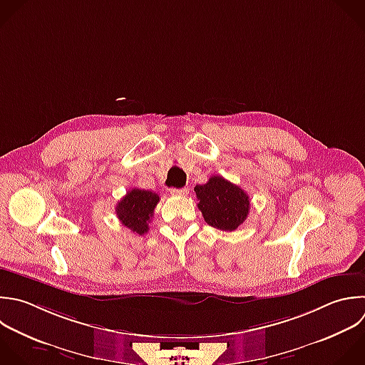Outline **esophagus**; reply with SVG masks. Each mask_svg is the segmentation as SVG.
Returning a JSON list of instances; mask_svg holds the SVG:
<instances>
[{
  "label": "esophagus",
  "mask_w": 365,
  "mask_h": 365,
  "mask_svg": "<svg viewBox=\"0 0 365 365\" xmlns=\"http://www.w3.org/2000/svg\"><path fill=\"white\" fill-rule=\"evenodd\" d=\"M170 192L173 195H178V197H185L188 194V188H171Z\"/></svg>",
  "instance_id": "1"
}]
</instances>
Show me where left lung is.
<instances>
[{
	"label": "left lung",
	"instance_id": "8db88e82",
	"mask_svg": "<svg viewBox=\"0 0 365 365\" xmlns=\"http://www.w3.org/2000/svg\"><path fill=\"white\" fill-rule=\"evenodd\" d=\"M194 191L208 225L221 231H234L247 220L250 197L221 175H212L207 184L195 185Z\"/></svg>",
	"mask_w": 365,
	"mask_h": 365
}]
</instances>
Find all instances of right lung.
Segmentation results:
<instances>
[{"label": "right lung", "instance_id": "right-lung-1", "mask_svg": "<svg viewBox=\"0 0 365 365\" xmlns=\"http://www.w3.org/2000/svg\"><path fill=\"white\" fill-rule=\"evenodd\" d=\"M160 201V195L148 191L133 188L117 204L115 212L123 225L133 232L143 235L148 231V224L154 215V208Z\"/></svg>", "mask_w": 365, "mask_h": 365}]
</instances>
